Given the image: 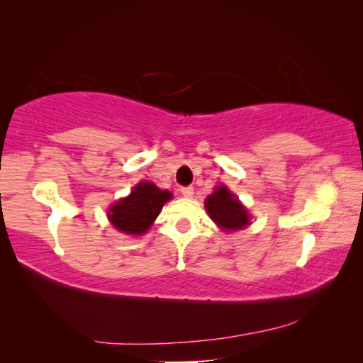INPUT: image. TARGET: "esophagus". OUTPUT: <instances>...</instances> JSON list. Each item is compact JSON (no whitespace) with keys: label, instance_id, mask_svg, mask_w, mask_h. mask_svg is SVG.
Wrapping results in <instances>:
<instances>
[{"label":"esophagus","instance_id":"obj_1","mask_svg":"<svg viewBox=\"0 0 363 363\" xmlns=\"http://www.w3.org/2000/svg\"><path fill=\"white\" fill-rule=\"evenodd\" d=\"M181 194H182L184 196H187V199H190V196L194 195V187H192V186L182 187V189H181Z\"/></svg>","mask_w":363,"mask_h":363}]
</instances>
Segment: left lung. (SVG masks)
<instances>
[{
  "instance_id": "8db88e82",
  "label": "left lung",
  "mask_w": 363,
  "mask_h": 363,
  "mask_svg": "<svg viewBox=\"0 0 363 363\" xmlns=\"http://www.w3.org/2000/svg\"><path fill=\"white\" fill-rule=\"evenodd\" d=\"M205 208L220 229L232 232L250 225V213L225 186H218L206 196Z\"/></svg>"
}]
</instances>
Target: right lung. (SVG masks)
Here are the masks:
<instances>
[{
  "label": "right lung",
  "mask_w": 363,
  "mask_h": 363,
  "mask_svg": "<svg viewBox=\"0 0 363 363\" xmlns=\"http://www.w3.org/2000/svg\"><path fill=\"white\" fill-rule=\"evenodd\" d=\"M173 194L158 189L153 182L143 181L131 194L108 208L107 216L116 230L128 235H143L162 211Z\"/></svg>",
  "instance_id": "right-lung-1"
}]
</instances>
